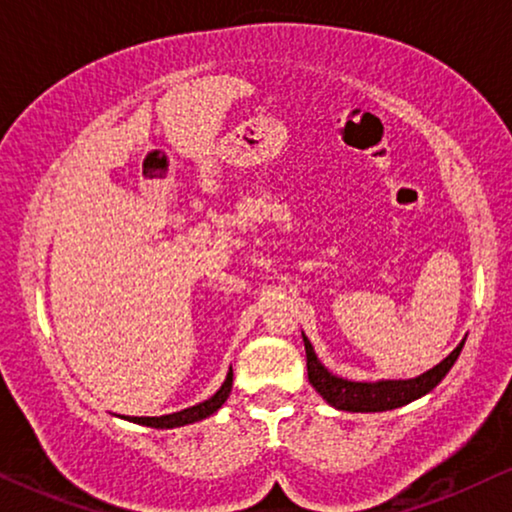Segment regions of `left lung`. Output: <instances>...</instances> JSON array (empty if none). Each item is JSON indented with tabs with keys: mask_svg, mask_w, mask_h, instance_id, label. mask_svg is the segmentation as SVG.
I'll list each match as a JSON object with an SVG mask.
<instances>
[{
	"mask_svg": "<svg viewBox=\"0 0 512 512\" xmlns=\"http://www.w3.org/2000/svg\"><path fill=\"white\" fill-rule=\"evenodd\" d=\"M305 342V354H307V377L314 389L324 396L328 405L338 410L347 412H384L401 408L415 401V398L429 394L433 387H438V382L450 373L454 361L459 359L464 342L461 340L457 349L450 356H445L438 366L426 370L424 375L412 377V380H380V382H352L342 380V377L328 373L324 363L314 354L312 342L303 335Z\"/></svg>",
	"mask_w": 512,
	"mask_h": 512,
	"instance_id": "8db88e82",
	"label": "left lung"
}]
</instances>
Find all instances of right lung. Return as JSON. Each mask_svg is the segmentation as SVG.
Returning a JSON list of instances; mask_svg holds the SVG:
<instances>
[{
    "label": "right lung",
    "mask_w": 512,
    "mask_h": 512,
    "mask_svg": "<svg viewBox=\"0 0 512 512\" xmlns=\"http://www.w3.org/2000/svg\"><path fill=\"white\" fill-rule=\"evenodd\" d=\"M230 389H233V368L228 370L226 382L221 384V389L216 391L212 398H207V401H202L198 405H191V408H186V410L172 412V415H163V417H130V422L153 426V429H174V426L200 422V419L214 415V412L219 410L223 403H226Z\"/></svg>",
    "instance_id": "add662e5"
}]
</instances>
